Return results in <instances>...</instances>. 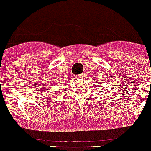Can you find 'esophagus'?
<instances>
[{
	"mask_svg": "<svg viewBox=\"0 0 151 151\" xmlns=\"http://www.w3.org/2000/svg\"><path fill=\"white\" fill-rule=\"evenodd\" d=\"M76 78L77 79H82V78H83V74H80L79 76H77Z\"/></svg>",
	"mask_w": 151,
	"mask_h": 151,
	"instance_id": "obj_1",
	"label": "esophagus"
}]
</instances>
